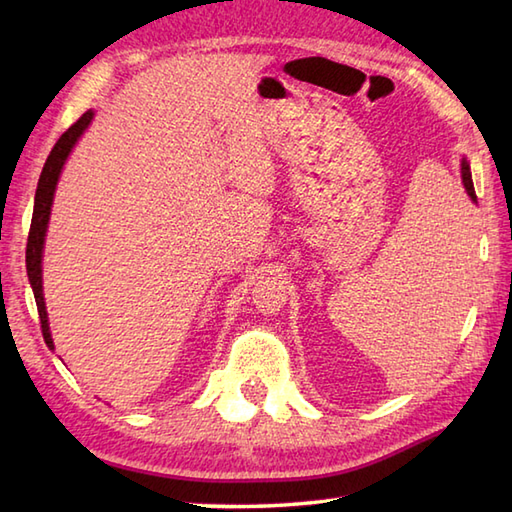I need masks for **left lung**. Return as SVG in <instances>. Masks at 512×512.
<instances>
[{
    "instance_id": "obj_1",
    "label": "left lung",
    "mask_w": 512,
    "mask_h": 512,
    "mask_svg": "<svg viewBox=\"0 0 512 512\" xmlns=\"http://www.w3.org/2000/svg\"><path fill=\"white\" fill-rule=\"evenodd\" d=\"M462 184H464V191L469 193L471 202L477 204V195H475V189H473V178H471V165L469 160L462 158Z\"/></svg>"
}]
</instances>
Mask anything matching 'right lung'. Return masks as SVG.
<instances>
[{"label": "right lung", "mask_w": 512, "mask_h": 512, "mask_svg": "<svg viewBox=\"0 0 512 512\" xmlns=\"http://www.w3.org/2000/svg\"><path fill=\"white\" fill-rule=\"evenodd\" d=\"M92 118H94V112L88 110L79 118V121H76L68 129V132L61 134L57 145H54L50 151L46 165H43L39 184H37V193H35V211H32V222H30V233H28V244H26V270H28L32 292H35L43 339H46V345L50 347V350H54V343H52V334H50L46 301H43V275H41L43 244H46V231H48V222H50L52 200H54V191H57V182L61 178V169L65 165V160H68V156L72 154L74 145L79 143V138L83 136L85 129L90 127Z\"/></svg>", "instance_id": "right-lung-1"}]
</instances>
